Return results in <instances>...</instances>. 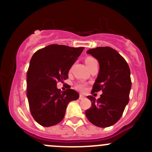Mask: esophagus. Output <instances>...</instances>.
I'll return each instance as SVG.
<instances>
[{"label": "esophagus", "mask_w": 152, "mask_h": 152, "mask_svg": "<svg viewBox=\"0 0 152 152\" xmlns=\"http://www.w3.org/2000/svg\"><path fill=\"white\" fill-rule=\"evenodd\" d=\"M85 98V97L83 96V95H80V96H79V99H80V100H82V99H84Z\"/></svg>", "instance_id": "1"}]
</instances>
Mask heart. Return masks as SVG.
Masks as SVG:
<instances>
[{
	"label": "heart",
	"mask_w": 152,
	"mask_h": 152,
	"mask_svg": "<svg viewBox=\"0 0 152 152\" xmlns=\"http://www.w3.org/2000/svg\"><path fill=\"white\" fill-rule=\"evenodd\" d=\"M97 62V61L92 57H87V59H85V64L88 68L91 66L93 63H95V62ZM75 87H76V89H77L78 90H80V91L83 92L86 90V85L84 83H82V82H79V83H76V85H75Z\"/></svg>",
	"instance_id": "heart-1"
}]
</instances>
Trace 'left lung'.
<instances>
[{
	"label": "left lung",
	"mask_w": 152,
	"mask_h": 152,
	"mask_svg": "<svg viewBox=\"0 0 152 152\" xmlns=\"http://www.w3.org/2000/svg\"><path fill=\"white\" fill-rule=\"evenodd\" d=\"M99 63V73L91 93L102 91L97 100L87 96L92 102L86 110L89 121L99 127L110 126L118 121L129 100L132 87L130 69L120 53L110 47H97L87 50Z\"/></svg>",
	"instance_id": "left-lung-1"
}]
</instances>
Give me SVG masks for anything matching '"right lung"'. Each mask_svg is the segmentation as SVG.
<instances>
[{"label":"right lung","instance_id":"add662e5","mask_svg":"<svg viewBox=\"0 0 152 152\" xmlns=\"http://www.w3.org/2000/svg\"><path fill=\"white\" fill-rule=\"evenodd\" d=\"M83 50V47L53 44L32 56L27 72L26 95L31 114L42 126L62 121L69 102L79 99V93L70 87L62 92L56 84L68 78L69 70Z\"/></svg>","mask_w":152,"mask_h":152}]
</instances>
